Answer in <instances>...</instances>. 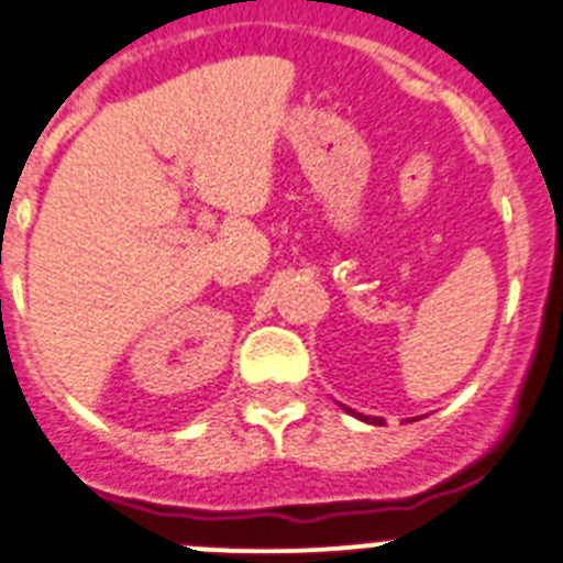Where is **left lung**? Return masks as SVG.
Instances as JSON below:
<instances>
[{"label": "left lung", "mask_w": 563, "mask_h": 563, "mask_svg": "<svg viewBox=\"0 0 563 563\" xmlns=\"http://www.w3.org/2000/svg\"><path fill=\"white\" fill-rule=\"evenodd\" d=\"M346 411H350V409H346ZM352 415H355V411H352ZM357 417H361V420H366V422H375V426H380V422H383V420H377V417H363V415H357Z\"/></svg>", "instance_id": "obj_1"}]
</instances>
